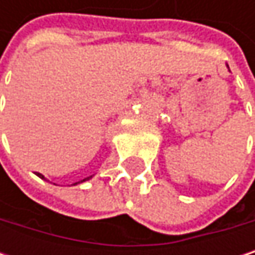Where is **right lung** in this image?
I'll list each match as a JSON object with an SVG mask.
<instances>
[{
  "instance_id": "add662e5",
  "label": "right lung",
  "mask_w": 255,
  "mask_h": 255,
  "mask_svg": "<svg viewBox=\"0 0 255 255\" xmlns=\"http://www.w3.org/2000/svg\"><path fill=\"white\" fill-rule=\"evenodd\" d=\"M36 176L38 177H41V178H44V176L42 174H39V173H36ZM91 177H87V178H84V180H81V181H77V183H74V184H78V183H82V181H85V180H90Z\"/></svg>"
}]
</instances>
